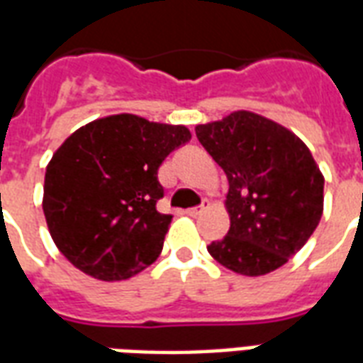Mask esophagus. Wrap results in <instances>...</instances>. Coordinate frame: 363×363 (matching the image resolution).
<instances>
[{
  "mask_svg": "<svg viewBox=\"0 0 363 363\" xmlns=\"http://www.w3.org/2000/svg\"><path fill=\"white\" fill-rule=\"evenodd\" d=\"M208 205H211V203H208V199H203V203H201L199 207L187 208V211H185V214H189V216H199V214L203 213L205 208H208Z\"/></svg>",
  "mask_w": 363,
  "mask_h": 363,
  "instance_id": "1",
  "label": "esophagus"
}]
</instances>
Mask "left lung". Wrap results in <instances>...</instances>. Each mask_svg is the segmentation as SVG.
Returning <instances> with one entry per match:
<instances>
[{
  "instance_id": "1",
  "label": "left lung",
  "mask_w": 363,
  "mask_h": 363,
  "mask_svg": "<svg viewBox=\"0 0 363 363\" xmlns=\"http://www.w3.org/2000/svg\"><path fill=\"white\" fill-rule=\"evenodd\" d=\"M195 133L230 185V230L208 245V253L245 277L277 271L321 220L325 179L306 143L245 110L197 125Z\"/></svg>"
}]
</instances>
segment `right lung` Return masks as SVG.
Returning <instances> with one entry per match:
<instances>
[{"instance_id": "add662e5", "label": "right lung", "mask_w": 363, "mask_h": 363, "mask_svg": "<svg viewBox=\"0 0 363 363\" xmlns=\"http://www.w3.org/2000/svg\"><path fill=\"white\" fill-rule=\"evenodd\" d=\"M191 133L118 113L86 123L55 150L44 178V216L71 265L98 280H125L160 255L172 216L158 168Z\"/></svg>"}]
</instances>
